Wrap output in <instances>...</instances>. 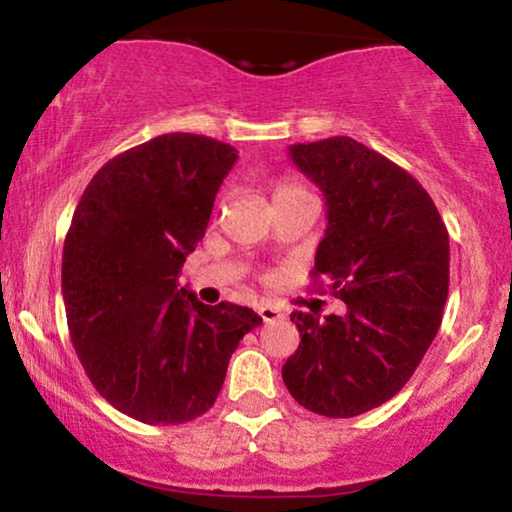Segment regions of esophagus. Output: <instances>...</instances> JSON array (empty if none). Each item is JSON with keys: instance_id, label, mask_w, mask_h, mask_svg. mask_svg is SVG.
I'll use <instances>...</instances> for the list:
<instances>
[{"instance_id": "esophagus-1", "label": "esophagus", "mask_w": 512, "mask_h": 512, "mask_svg": "<svg viewBox=\"0 0 512 512\" xmlns=\"http://www.w3.org/2000/svg\"><path fill=\"white\" fill-rule=\"evenodd\" d=\"M257 313H260L265 323H272V320H282L284 318V313L279 311L277 306H272V303H265V301L257 303Z\"/></svg>"}]
</instances>
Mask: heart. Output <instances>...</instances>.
I'll use <instances>...</instances> for the list:
<instances>
[{
    "label": "heart",
    "mask_w": 512,
    "mask_h": 512,
    "mask_svg": "<svg viewBox=\"0 0 512 512\" xmlns=\"http://www.w3.org/2000/svg\"><path fill=\"white\" fill-rule=\"evenodd\" d=\"M306 196H313L306 187H301L299 182H291V179H284L274 187V204H282V201L291 199H306Z\"/></svg>",
    "instance_id": "1"
}]
</instances>
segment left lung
Masks as SVG:
<instances>
[{
    "mask_svg": "<svg viewBox=\"0 0 512 512\" xmlns=\"http://www.w3.org/2000/svg\"><path fill=\"white\" fill-rule=\"evenodd\" d=\"M289 157L325 196L313 277H325L347 313H294L301 342L282 379L308 411L355 418L396 396L435 340L449 235L418 179L357 140L296 143Z\"/></svg>",
    "mask_w": 512,
    "mask_h": 512,
    "instance_id": "left-lung-1",
    "label": "left lung"
}]
</instances>
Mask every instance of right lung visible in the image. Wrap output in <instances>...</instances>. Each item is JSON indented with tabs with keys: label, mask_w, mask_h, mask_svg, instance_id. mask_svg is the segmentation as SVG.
I'll list each match as a JSON object with an SVG mask.
<instances>
[{
	"label": "right lung",
	"mask_w": 512,
	"mask_h": 512,
	"mask_svg": "<svg viewBox=\"0 0 512 512\" xmlns=\"http://www.w3.org/2000/svg\"><path fill=\"white\" fill-rule=\"evenodd\" d=\"M230 145L167 133L94 174L63 247V299L84 372L116 411L148 425L204 415L230 355L262 323L252 308L206 306L177 277L204 238Z\"/></svg>",
	"instance_id": "right-lung-1"
}]
</instances>
